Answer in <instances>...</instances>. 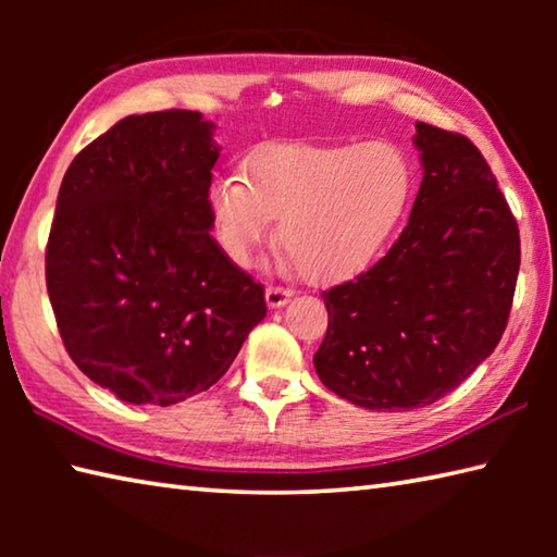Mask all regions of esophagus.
Here are the masks:
<instances>
[{
    "mask_svg": "<svg viewBox=\"0 0 557 557\" xmlns=\"http://www.w3.org/2000/svg\"><path fill=\"white\" fill-rule=\"evenodd\" d=\"M289 297H292V289H287V287H275V285H270V287L265 289V301H268V307H270V309H280V307H285L287 301H289Z\"/></svg>",
    "mask_w": 557,
    "mask_h": 557,
    "instance_id": "esophagus-1",
    "label": "esophagus"
}]
</instances>
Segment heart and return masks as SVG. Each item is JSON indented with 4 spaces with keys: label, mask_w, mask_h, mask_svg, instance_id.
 <instances>
[{
    "label": "heart",
    "mask_w": 557,
    "mask_h": 557,
    "mask_svg": "<svg viewBox=\"0 0 557 557\" xmlns=\"http://www.w3.org/2000/svg\"><path fill=\"white\" fill-rule=\"evenodd\" d=\"M414 194V166L400 145L282 143L258 149L245 176L225 174L209 188L221 248L250 265L272 221L292 265L314 282L363 270L398 231Z\"/></svg>",
    "instance_id": "obj_1"
}]
</instances>
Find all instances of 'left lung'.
I'll use <instances>...</instances> for the list:
<instances>
[{
    "label": "left lung",
    "mask_w": 557,
    "mask_h": 557,
    "mask_svg": "<svg viewBox=\"0 0 557 557\" xmlns=\"http://www.w3.org/2000/svg\"><path fill=\"white\" fill-rule=\"evenodd\" d=\"M422 184L393 248L324 292L314 369L366 410L440 400L492 356L511 314L521 238L482 152L465 135L414 125Z\"/></svg>",
    "instance_id": "left-lung-1"
}]
</instances>
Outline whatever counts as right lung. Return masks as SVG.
Returning <instances> with one entry per match:
<instances>
[{
    "label": "right lung",
    "instance_id": "add662e5",
    "mask_svg": "<svg viewBox=\"0 0 557 557\" xmlns=\"http://www.w3.org/2000/svg\"><path fill=\"white\" fill-rule=\"evenodd\" d=\"M221 147L194 110L129 115L73 159L46 245L63 346L132 405L209 391L265 317V292L209 233Z\"/></svg>",
    "mask_w": 557,
    "mask_h": 557
}]
</instances>
